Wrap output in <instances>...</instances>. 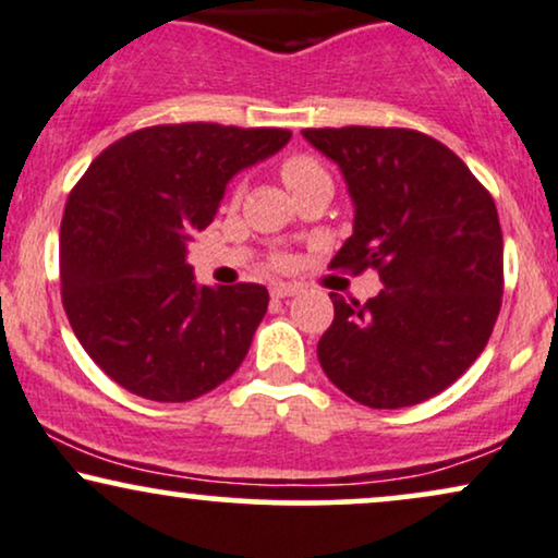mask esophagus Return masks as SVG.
Wrapping results in <instances>:
<instances>
[{"mask_svg": "<svg viewBox=\"0 0 558 558\" xmlns=\"http://www.w3.org/2000/svg\"><path fill=\"white\" fill-rule=\"evenodd\" d=\"M296 293H299L296 283H275L270 288L272 299H288V296H296Z\"/></svg>", "mask_w": 558, "mask_h": 558, "instance_id": "obj_1", "label": "esophagus"}]
</instances>
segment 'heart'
<instances>
[{
	"mask_svg": "<svg viewBox=\"0 0 558 558\" xmlns=\"http://www.w3.org/2000/svg\"><path fill=\"white\" fill-rule=\"evenodd\" d=\"M280 177H283L288 190L299 192L308 184H317V181H327V173L322 171V166L308 156H291L280 163Z\"/></svg>",
	"mask_w": 558,
	"mask_h": 558,
	"instance_id": "1",
	"label": "heart"
}]
</instances>
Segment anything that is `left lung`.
<instances>
[{
    "label": "left lung",
    "instance_id": "1",
    "mask_svg": "<svg viewBox=\"0 0 558 558\" xmlns=\"http://www.w3.org/2000/svg\"><path fill=\"white\" fill-rule=\"evenodd\" d=\"M338 163L353 233L332 267H377L385 288L366 304L330 293L319 338L327 379L368 408L424 402L478 359L505 291L496 205L447 145L413 130H304Z\"/></svg>",
    "mask_w": 558,
    "mask_h": 558
}]
</instances>
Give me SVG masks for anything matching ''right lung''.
Returning a JSON list of instances; mask_svg holds the SVG:
<instances>
[{
	"instance_id": "add662e5",
	"label": "right lung",
	"mask_w": 558,
	"mask_h": 558,
	"mask_svg": "<svg viewBox=\"0 0 558 558\" xmlns=\"http://www.w3.org/2000/svg\"><path fill=\"white\" fill-rule=\"evenodd\" d=\"M288 130L160 124L117 140L66 199L62 301L80 345L156 402H186L231 377L267 312L265 286H199L186 246L228 181L288 145Z\"/></svg>"
}]
</instances>
